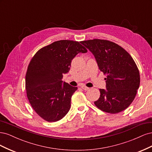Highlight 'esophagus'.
<instances>
[{
  "instance_id": "34e87169",
  "label": "esophagus",
  "mask_w": 152,
  "mask_h": 152,
  "mask_svg": "<svg viewBox=\"0 0 152 152\" xmlns=\"http://www.w3.org/2000/svg\"><path fill=\"white\" fill-rule=\"evenodd\" d=\"M81 88L82 89H84V91H87L88 90L89 88V87H86V86H81Z\"/></svg>"
}]
</instances>
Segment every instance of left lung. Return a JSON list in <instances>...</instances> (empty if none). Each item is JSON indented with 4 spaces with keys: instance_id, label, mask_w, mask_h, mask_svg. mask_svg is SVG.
<instances>
[{
    "instance_id": "obj_1",
    "label": "left lung",
    "mask_w": 152,
    "mask_h": 152,
    "mask_svg": "<svg viewBox=\"0 0 152 152\" xmlns=\"http://www.w3.org/2000/svg\"><path fill=\"white\" fill-rule=\"evenodd\" d=\"M81 44L94 55L100 71L107 75L106 88L94 104L103 112L117 113L134 100L140 83V72L131 55L111 41L93 39Z\"/></svg>"
}]
</instances>
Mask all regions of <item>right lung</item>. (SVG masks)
I'll return each mask as SVG.
<instances>
[{
  "mask_svg": "<svg viewBox=\"0 0 152 152\" xmlns=\"http://www.w3.org/2000/svg\"><path fill=\"white\" fill-rule=\"evenodd\" d=\"M80 43L56 41L39 50L29 63L25 77L27 98L35 112L48 122L61 120L70 109L77 87L62 79L76 55L87 52Z\"/></svg>",
  "mask_w": 152,
  "mask_h": 152,
  "instance_id": "obj_1",
  "label": "right lung"
}]
</instances>
